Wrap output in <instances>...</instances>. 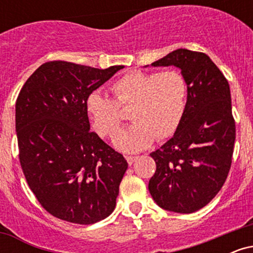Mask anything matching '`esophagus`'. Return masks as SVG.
Listing matches in <instances>:
<instances>
[{"label":"esophagus","instance_id":"obj_1","mask_svg":"<svg viewBox=\"0 0 253 253\" xmlns=\"http://www.w3.org/2000/svg\"><path fill=\"white\" fill-rule=\"evenodd\" d=\"M138 158H139V157H133V156H127V157H126L127 162H128L129 165L134 164V162L138 161Z\"/></svg>","mask_w":253,"mask_h":253}]
</instances>
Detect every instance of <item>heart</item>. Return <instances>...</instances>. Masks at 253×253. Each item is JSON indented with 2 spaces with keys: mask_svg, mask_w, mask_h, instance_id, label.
<instances>
[{
  "mask_svg": "<svg viewBox=\"0 0 253 253\" xmlns=\"http://www.w3.org/2000/svg\"><path fill=\"white\" fill-rule=\"evenodd\" d=\"M117 100L98 90L85 100L86 114L102 136H112L123 124L121 107L133 106L132 127L115 136L113 143L127 153L140 152L156 140L175 134L187 107V83L181 72L130 71L113 84Z\"/></svg>",
  "mask_w": 253,
  "mask_h": 253,
  "instance_id": "heart-1",
  "label": "heart"
}]
</instances>
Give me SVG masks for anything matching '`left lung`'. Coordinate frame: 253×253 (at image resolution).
I'll list each match as a JSON object with an SVG mask.
<instances>
[{"instance_id":"obj_1","label":"left lung","mask_w":253,"mask_h":253,"mask_svg":"<svg viewBox=\"0 0 253 253\" xmlns=\"http://www.w3.org/2000/svg\"><path fill=\"white\" fill-rule=\"evenodd\" d=\"M151 65L181 70L187 107L172 138L150 153L157 167L150 194L165 211L194 213L215 197L231 168L236 140L231 90L222 72L201 52L178 48Z\"/></svg>"}]
</instances>
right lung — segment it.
Returning <instances> with one entry per match:
<instances>
[{
	"label": "right lung",
	"instance_id": "add662e5",
	"mask_svg": "<svg viewBox=\"0 0 253 253\" xmlns=\"http://www.w3.org/2000/svg\"><path fill=\"white\" fill-rule=\"evenodd\" d=\"M124 68L48 62L31 75L17 96L15 128L26 181L40 205L64 221L95 223L117 205L128 164L90 132L85 100Z\"/></svg>",
	"mask_w": 253,
	"mask_h": 253
}]
</instances>
